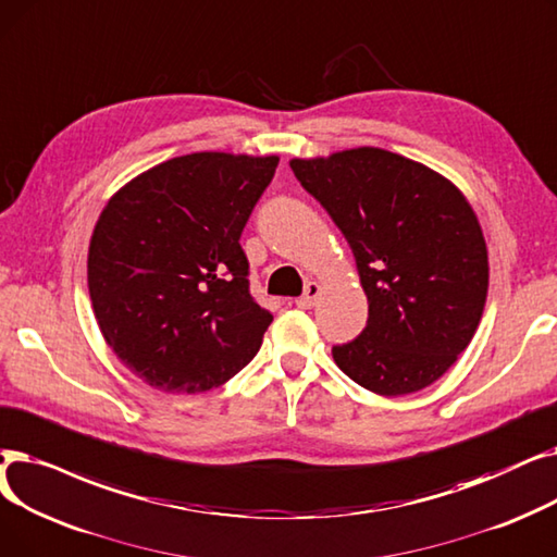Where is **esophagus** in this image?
Listing matches in <instances>:
<instances>
[{
	"instance_id": "34e87169",
	"label": "esophagus",
	"mask_w": 557,
	"mask_h": 557,
	"mask_svg": "<svg viewBox=\"0 0 557 557\" xmlns=\"http://www.w3.org/2000/svg\"><path fill=\"white\" fill-rule=\"evenodd\" d=\"M320 295H322V285L317 283V281H310V283L306 285V293L297 299V306L304 308V310H308V308L314 306L317 299H320Z\"/></svg>"
}]
</instances>
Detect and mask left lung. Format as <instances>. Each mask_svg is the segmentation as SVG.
<instances>
[{
	"mask_svg": "<svg viewBox=\"0 0 557 557\" xmlns=\"http://www.w3.org/2000/svg\"><path fill=\"white\" fill-rule=\"evenodd\" d=\"M347 237L369 317L335 364L381 396L448 372L481 324L490 262L467 197L440 172L379 147L289 161Z\"/></svg>",
	"mask_w": 557,
	"mask_h": 557,
	"instance_id": "left-lung-1",
	"label": "left lung"
}]
</instances>
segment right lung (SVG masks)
<instances>
[{
	"label": "right lung",
	"instance_id": "obj_1",
	"mask_svg": "<svg viewBox=\"0 0 557 557\" xmlns=\"http://www.w3.org/2000/svg\"><path fill=\"white\" fill-rule=\"evenodd\" d=\"M276 165L278 156L197 151L103 206L88 249L95 320L153 389H213L258 354L274 317L249 295L240 235Z\"/></svg>",
	"mask_w": 557,
	"mask_h": 557
}]
</instances>
